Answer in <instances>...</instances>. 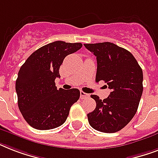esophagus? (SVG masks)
<instances>
[{
	"label": "esophagus",
	"instance_id": "1",
	"mask_svg": "<svg viewBox=\"0 0 158 158\" xmlns=\"http://www.w3.org/2000/svg\"><path fill=\"white\" fill-rule=\"evenodd\" d=\"M89 94H86V93H84L83 91H80V98L81 99H84L86 98H89Z\"/></svg>",
	"mask_w": 158,
	"mask_h": 158
}]
</instances>
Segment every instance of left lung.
Here are the masks:
<instances>
[{
    "mask_svg": "<svg viewBox=\"0 0 158 158\" xmlns=\"http://www.w3.org/2000/svg\"><path fill=\"white\" fill-rule=\"evenodd\" d=\"M97 57L96 82L103 80L111 90L101 100L91 95L96 108L88 114L89 125L103 133L122 130L135 116L143 94V70L134 56L112 43L84 44Z\"/></svg>",
    "mask_w": 158,
    "mask_h": 158,
    "instance_id": "obj_1",
    "label": "left lung"
}]
</instances>
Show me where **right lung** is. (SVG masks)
<instances>
[{"instance_id":"obj_1","label":"right lung","mask_w":158,"mask_h":158,"mask_svg":"<svg viewBox=\"0 0 158 158\" xmlns=\"http://www.w3.org/2000/svg\"><path fill=\"white\" fill-rule=\"evenodd\" d=\"M82 46L56 41L35 51L20 67L15 83L19 109L34 129L52 130L63 125L71 106L79 100V89H57L55 79L60 77L64 57Z\"/></svg>"}]
</instances>
